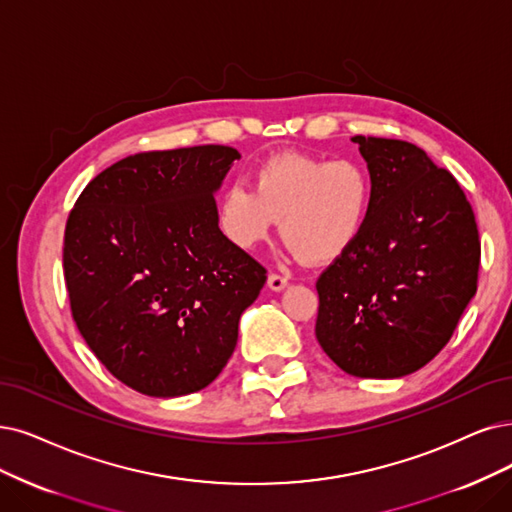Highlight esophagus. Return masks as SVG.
Returning <instances> with one entry per match:
<instances>
[{
  "label": "esophagus",
  "instance_id": "obj_1",
  "mask_svg": "<svg viewBox=\"0 0 512 512\" xmlns=\"http://www.w3.org/2000/svg\"><path fill=\"white\" fill-rule=\"evenodd\" d=\"M268 287L270 291H285L289 287V280L285 276H278V274H270L268 276Z\"/></svg>",
  "mask_w": 512,
  "mask_h": 512
}]
</instances>
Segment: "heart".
Instances as JSON below:
<instances>
[{
  "label": "heart",
  "instance_id": "1",
  "mask_svg": "<svg viewBox=\"0 0 512 512\" xmlns=\"http://www.w3.org/2000/svg\"><path fill=\"white\" fill-rule=\"evenodd\" d=\"M253 185H227L217 198L219 234L238 251L266 242L280 219V236L306 263H329L363 236L373 208V181L356 160L287 151L257 164Z\"/></svg>",
  "mask_w": 512,
  "mask_h": 512
}]
</instances>
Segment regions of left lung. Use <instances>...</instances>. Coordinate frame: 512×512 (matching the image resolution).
Instances as JSON below:
<instances>
[{"mask_svg":"<svg viewBox=\"0 0 512 512\" xmlns=\"http://www.w3.org/2000/svg\"><path fill=\"white\" fill-rule=\"evenodd\" d=\"M373 181L363 236L320 274L316 339L354 377L422 369L477 293L481 242L458 181L418 145L352 137Z\"/></svg>","mask_w":512,"mask_h":512,"instance_id":"1","label":"left lung"}]
</instances>
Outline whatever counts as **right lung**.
Wrapping results in <instances>:
<instances>
[{"label":"right lung","mask_w":512,"mask_h":512,"mask_svg":"<svg viewBox=\"0 0 512 512\" xmlns=\"http://www.w3.org/2000/svg\"><path fill=\"white\" fill-rule=\"evenodd\" d=\"M240 160L198 145L128 156L94 177L65 227L71 314L111 375L158 399L211 384L266 270L227 242L215 194Z\"/></svg>","instance_id":"right-lung-1"}]
</instances>
